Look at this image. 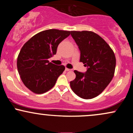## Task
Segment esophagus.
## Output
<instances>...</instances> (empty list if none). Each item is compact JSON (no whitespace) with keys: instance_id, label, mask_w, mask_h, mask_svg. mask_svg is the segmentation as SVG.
<instances>
[{"instance_id":"34e87169","label":"esophagus","mask_w":133,"mask_h":133,"mask_svg":"<svg viewBox=\"0 0 133 133\" xmlns=\"http://www.w3.org/2000/svg\"><path fill=\"white\" fill-rule=\"evenodd\" d=\"M65 71H72V69H68V68H65Z\"/></svg>"}]
</instances>
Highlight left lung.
Segmentation results:
<instances>
[{
    "label": "left lung",
    "mask_w": 133,
    "mask_h": 133,
    "mask_svg": "<svg viewBox=\"0 0 133 133\" xmlns=\"http://www.w3.org/2000/svg\"><path fill=\"white\" fill-rule=\"evenodd\" d=\"M80 51V62L88 67L86 72L74 71L76 78L70 82L73 92L85 99L100 94L114 74L116 57L113 51L101 37L91 31H71Z\"/></svg>",
    "instance_id": "obj_1"
}]
</instances>
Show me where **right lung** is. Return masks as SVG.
<instances>
[{"instance_id":"obj_1","label":"right lung","mask_w":133,"mask_h":133,"mask_svg":"<svg viewBox=\"0 0 133 133\" xmlns=\"http://www.w3.org/2000/svg\"><path fill=\"white\" fill-rule=\"evenodd\" d=\"M70 34L57 29L44 30L23 45L17 57V69L23 83L33 92L48 91L64 71V65H56L48 59L56 54L59 44Z\"/></svg>"}]
</instances>
